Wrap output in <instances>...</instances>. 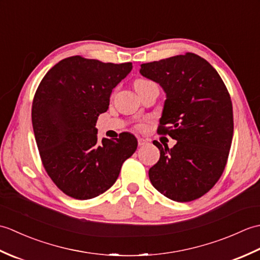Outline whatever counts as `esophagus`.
Masks as SVG:
<instances>
[{
    "mask_svg": "<svg viewBox=\"0 0 260 260\" xmlns=\"http://www.w3.org/2000/svg\"><path fill=\"white\" fill-rule=\"evenodd\" d=\"M137 142H139V145H140V146H143V145H145V144H147V143H148V141H147V140H144V139H141V137H140V139H139V140H137Z\"/></svg>",
    "mask_w": 260,
    "mask_h": 260,
    "instance_id": "34e87169",
    "label": "esophagus"
}]
</instances>
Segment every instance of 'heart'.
I'll return each mask as SVG.
<instances>
[{
  "mask_svg": "<svg viewBox=\"0 0 260 260\" xmlns=\"http://www.w3.org/2000/svg\"><path fill=\"white\" fill-rule=\"evenodd\" d=\"M146 80H136L135 81V86H137V85H141V84H143V82H145ZM137 128H144V125L143 124H140V125H137Z\"/></svg>",
  "mask_w": 260,
  "mask_h": 260,
  "instance_id": "obj_1",
  "label": "heart"
}]
</instances>
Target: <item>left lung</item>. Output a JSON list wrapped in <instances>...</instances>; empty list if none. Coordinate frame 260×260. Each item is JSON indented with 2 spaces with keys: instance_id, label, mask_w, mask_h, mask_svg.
Listing matches in <instances>:
<instances>
[{
  "instance_id": "left-lung-1",
  "label": "left lung",
  "mask_w": 260,
  "mask_h": 260,
  "mask_svg": "<svg viewBox=\"0 0 260 260\" xmlns=\"http://www.w3.org/2000/svg\"><path fill=\"white\" fill-rule=\"evenodd\" d=\"M140 73L165 92L157 133L176 141L172 148L153 142L161 155L148 171L151 183L173 201L196 200L227 164L234 134L229 92L217 70L194 53L142 63Z\"/></svg>"
}]
</instances>
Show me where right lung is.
Here are the masks:
<instances>
[{"label":"right lung","instance_id":"obj_1","mask_svg":"<svg viewBox=\"0 0 260 260\" xmlns=\"http://www.w3.org/2000/svg\"><path fill=\"white\" fill-rule=\"evenodd\" d=\"M132 68V62L74 56L54 64L38 87L32 104L37 145L48 175L71 198L88 200L107 191L136 151L133 134L99 143L96 128L113 89Z\"/></svg>","mask_w":260,"mask_h":260}]
</instances>
